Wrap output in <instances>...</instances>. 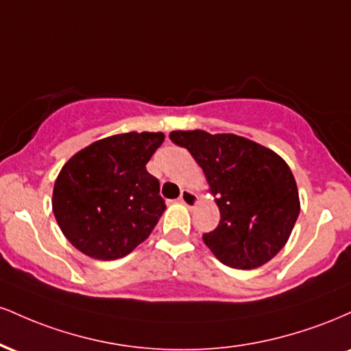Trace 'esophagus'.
I'll return each instance as SVG.
<instances>
[{
	"label": "esophagus",
	"instance_id": "esophagus-1",
	"mask_svg": "<svg viewBox=\"0 0 351 351\" xmlns=\"http://www.w3.org/2000/svg\"><path fill=\"white\" fill-rule=\"evenodd\" d=\"M180 203H183L184 206L188 208H195L196 204L199 203V198L195 191H191V189H183L180 196Z\"/></svg>",
	"mask_w": 351,
	"mask_h": 351
}]
</instances>
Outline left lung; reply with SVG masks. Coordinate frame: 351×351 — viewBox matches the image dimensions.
Listing matches in <instances>:
<instances>
[{"instance_id":"left-lung-1","label":"left lung","mask_w":351,"mask_h":351,"mask_svg":"<svg viewBox=\"0 0 351 351\" xmlns=\"http://www.w3.org/2000/svg\"><path fill=\"white\" fill-rule=\"evenodd\" d=\"M170 138L191 153L219 208V224L203 236L216 259L249 271L276 257L300 213L299 189L285 160L234 134L175 130Z\"/></svg>"}]
</instances>
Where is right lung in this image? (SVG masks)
Here are the masks:
<instances>
[{
	"mask_svg": "<svg viewBox=\"0 0 351 351\" xmlns=\"http://www.w3.org/2000/svg\"><path fill=\"white\" fill-rule=\"evenodd\" d=\"M163 140L162 132H128L97 140L67 160L56 178L52 213L75 249L115 261L150 236L167 206L145 165Z\"/></svg>",
	"mask_w": 351,
	"mask_h": 351,
	"instance_id": "1",
	"label": "right lung"
}]
</instances>
